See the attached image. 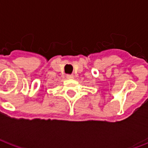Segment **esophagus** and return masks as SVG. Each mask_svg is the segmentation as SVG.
<instances>
[{"label": "esophagus", "mask_w": 148, "mask_h": 148, "mask_svg": "<svg viewBox=\"0 0 148 148\" xmlns=\"http://www.w3.org/2000/svg\"><path fill=\"white\" fill-rule=\"evenodd\" d=\"M66 77H67L68 79H72V78H74V75L73 74H67Z\"/></svg>", "instance_id": "1"}]
</instances>
